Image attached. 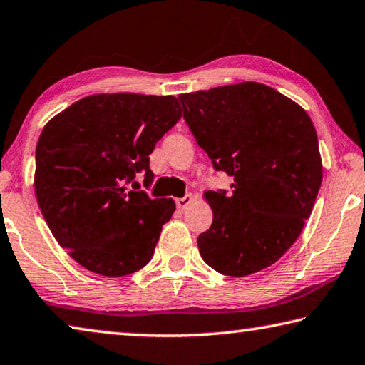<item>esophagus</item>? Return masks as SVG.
Masks as SVG:
<instances>
[{
    "instance_id": "obj_1",
    "label": "esophagus",
    "mask_w": 365,
    "mask_h": 365,
    "mask_svg": "<svg viewBox=\"0 0 365 365\" xmlns=\"http://www.w3.org/2000/svg\"><path fill=\"white\" fill-rule=\"evenodd\" d=\"M192 200H194L192 194H186L184 197H181V199H176V207L179 210H186L190 203H192Z\"/></svg>"
}]
</instances>
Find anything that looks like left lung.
I'll use <instances>...</instances> for the list:
<instances>
[{"label": "left lung", "instance_id": "1", "mask_svg": "<svg viewBox=\"0 0 365 365\" xmlns=\"http://www.w3.org/2000/svg\"><path fill=\"white\" fill-rule=\"evenodd\" d=\"M184 120L232 192L203 194L213 222L197 239L205 263L245 277L282 257L302 234L322 182L316 128L295 101L244 81L179 96Z\"/></svg>", "mask_w": 365, "mask_h": 365}]
</instances>
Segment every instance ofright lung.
<instances>
[{
  "mask_svg": "<svg viewBox=\"0 0 365 365\" xmlns=\"http://www.w3.org/2000/svg\"><path fill=\"white\" fill-rule=\"evenodd\" d=\"M181 118L175 96L93 94L51 118L36 144L35 194L51 232L76 263L121 277L149 263L173 199L126 187Z\"/></svg>",
  "mask_w": 365,
  "mask_h": 365,
  "instance_id": "1",
  "label": "right lung"
}]
</instances>
